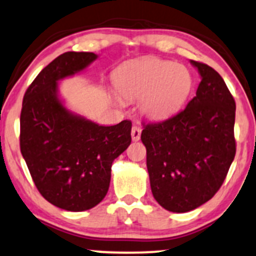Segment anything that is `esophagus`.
<instances>
[{"label":"esophagus","instance_id":"34e87169","mask_svg":"<svg viewBox=\"0 0 256 256\" xmlns=\"http://www.w3.org/2000/svg\"><path fill=\"white\" fill-rule=\"evenodd\" d=\"M130 134H132V139H133V141H139L141 136V128L138 127V126H134V127L132 128Z\"/></svg>","mask_w":256,"mask_h":256}]
</instances>
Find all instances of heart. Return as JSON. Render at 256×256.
I'll list each match as a JSON object with an SVG mask.
<instances>
[{"instance_id": "obj_1", "label": "heart", "mask_w": 256, "mask_h": 256, "mask_svg": "<svg viewBox=\"0 0 256 256\" xmlns=\"http://www.w3.org/2000/svg\"><path fill=\"white\" fill-rule=\"evenodd\" d=\"M115 86L123 100H139L140 112L150 120H163L176 112L187 100L193 76L186 66L159 58L139 60L117 72Z\"/></svg>"}]
</instances>
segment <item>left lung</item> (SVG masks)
Returning a JSON list of instances; mask_svg holds the SVG:
<instances>
[{
  "instance_id": "obj_1",
  "label": "left lung",
  "mask_w": 256,
  "mask_h": 256,
  "mask_svg": "<svg viewBox=\"0 0 256 256\" xmlns=\"http://www.w3.org/2000/svg\"><path fill=\"white\" fill-rule=\"evenodd\" d=\"M201 81L186 109L144 126L141 141L151 190L170 212L193 211L212 199L235 158L236 104L214 69L190 60Z\"/></svg>"
}]
</instances>
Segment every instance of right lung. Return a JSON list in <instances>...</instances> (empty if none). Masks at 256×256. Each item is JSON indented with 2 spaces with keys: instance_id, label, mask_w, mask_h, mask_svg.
I'll list each match as a JSON object with an SVG mask.
<instances>
[{
  "instance_id": "add662e5",
  "label": "right lung",
  "mask_w": 256,
  "mask_h": 256,
  "mask_svg": "<svg viewBox=\"0 0 256 256\" xmlns=\"http://www.w3.org/2000/svg\"><path fill=\"white\" fill-rule=\"evenodd\" d=\"M68 51L37 75L24 96L20 150L45 200L72 212L97 206L108 193L112 162L130 145L132 122L99 126L72 112L58 96V81L97 60Z\"/></svg>"
}]
</instances>
